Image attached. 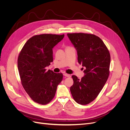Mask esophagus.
Wrapping results in <instances>:
<instances>
[{
	"mask_svg": "<svg viewBox=\"0 0 130 130\" xmlns=\"http://www.w3.org/2000/svg\"><path fill=\"white\" fill-rule=\"evenodd\" d=\"M64 75L65 76H66V77H70V74H67V73H64Z\"/></svg>",
	"mask_w": 130,
	"mask_h": 130,
	"instance_id": "34e87169",
	"label": "esophagus"
}]
</instances>
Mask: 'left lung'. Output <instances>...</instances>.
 Returning <instances> with one entry per match:
<instances>
[{"label":"left lung","mask_w":130,"mask_h":130,"mask_svg":"<svg viewBox=\"0 0 130 130\" xmlns=\"http://www.w3.org/2000/svg\"><path fill=\"white\" fill-rule=\"evenodd\" d=\"M76 48L78 60L86 68L81 80L72 75L70 91L75 101L81 105L92 102L106 83L109 75L110 55L107 46L98 36L86 33H68Z\"/></svg>","instance_id":"1"}]
</instances>
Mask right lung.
I'll return each instance as SVG.
<instances>
[{
    "label": "right lung",
    "mask_w": 130,
    "mask_h": 130,
    "mask_svg": "<svg viewBox=\"0 0 130 130\" xmlns=\"http://www.w3.org/2000/svg\"><path fill=\"white\" fill-rule=\"evenodd\" d=\"M64 34H43L33 36L23 45L18 58L21 84L34 101L42 105L54 99L62 80L61 73H56L45 68L53 61L52 48Z\"/></svg>",
    "instance_id": "right-lung-1"
}]
</instances>
